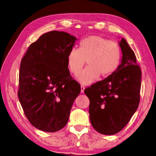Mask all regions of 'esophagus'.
Listing matches in <instances>:
<instances>
[{"label": "esophagus", "mask_w": 156, "mask_h": 156, "mask_svg": "<svg viewBox=\"0 0 156 156\" xmlns=\"http://www.w3.org/2000/svg\"><path fill=\"white\" fill-rule=\"evenodd\" d=\"M84 88H84V86H83V85L81 86V93H84Z\"/></svg>", "instance_id": "34e87169"}]
</instances>
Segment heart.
<instances>
[{
    "label": "heart",
    "instance_id": "1",
    "mask_svg": "<svg viewBox=\"0 0 156 156\" xmlns=\"http://www.w3.org/2000/svg\"><path fill=\"white\" fill-rule=\"evenodd\" d=\"M121 58V49L116 42L94 35L80 41L79 49L73 48L69 51L67 62L70 72L77 74L87 61L88 67L76 79L82 84H89L96 81L100 75L105 78L114 73Z\"/></svg>",
    "mask_w": 156,
    "mask_h": 156
}]
</instances>
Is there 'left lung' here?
<instances>
[{
	"mask_svg": "<svg viewBox=\"0 0 156 156\" xmlns=\"http://www.w3.org/2000/svg\"><path fill=\"white\" fill-rule=\"evenodd\" d=\"M122 56L116 72L84 90L90 100V120L98 133L111 135L128 123L140 101L141 70L126 40L119 41Z\"/></svg>",
	"mask_w": 156,
	"mask_h": 156,
	"instance_id": "left-lung-1",
	"label": "left lung"
}]
</instances>
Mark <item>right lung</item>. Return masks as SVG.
I'll return each instance as SVG.
<instances>
[{"label": "right lung", "instance_id": "add662e5", "mask_svg": "<svg viewBox=\"0 0 156 156\" xmlns=\"http://www.w3.org/2000/svg\"><path fill=\"white\" fill-rule=\"evenodd\" d=\"M76 40L65 32L45 33L29 46L22 58L18 98L28 120L40 130L62 129L81 92L67 62Z\"/></svg>", "mask_w": 156, "mask_h": 156}]
</instances>
